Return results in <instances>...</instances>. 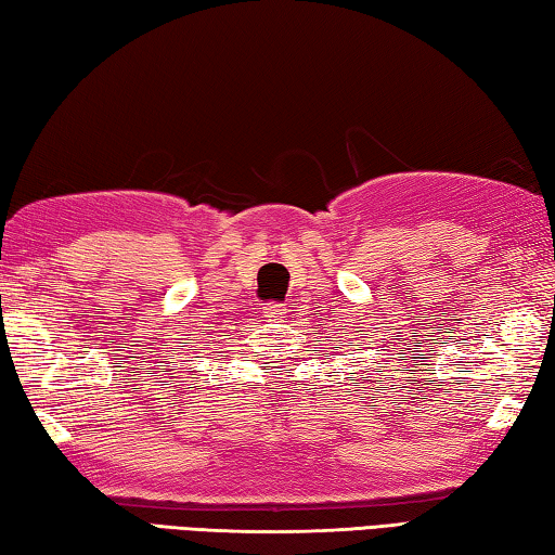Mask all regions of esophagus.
<instances>
[{
    "label": "esophagus",
    "instance_id": "1",
    "mask_svg": "<svg viewBox=\"0 0 555 555\" xmlns=\"http://www.w3.org/2000/svg\"><path fill=\"white\" fill-rule=\"evenodd\" d=\"M284 315H286V306L284 304H267L264 306V318H269L271 323L284 321Z\"/></svg>",
    "mask_w": 555,
    "mask_h": 555
}]
</instances>
